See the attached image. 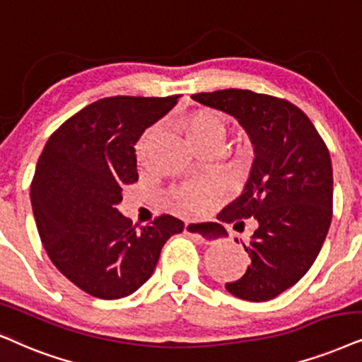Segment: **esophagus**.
<instances>
[{"label":"esophagus","mask_w":362,"mask_h":362,"mask_svg":"<svg viewBox=\"0 0 362 362\" xmlns=\"http://www.w3.org/2000/svg\"><path fill=\"white\" fill-rule=\"evenodd\" d=\"M185 234L192 235L195 240H199V242H205V244H209V242L214 239L212 234L209 232V228L205 227L204 223L194 222V221L185 222Z\"/></svg>","instance_id":"34e87169"}]
</instances>
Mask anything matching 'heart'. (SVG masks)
Masks as SVG:
<instances>
[{
    "mask_svg": "<svg viewBox=\"0 0 362 362\" xmlns=\"http://www.w3.org/2000/svg\"><path fill=\"white\" fill-rule=\"evenodd\" d=\"M180 128L184 130L190 144L202 150H209L217 147V145L222 147L227 135L226 120L218 113L210 112V110H197V112L189 113L180 122ZM153 135L155 128H150L141 139V145L147 144ZM215 190L217 189L214 184H189L178 189L173 197H175L178 207L197 212V210L207 207L215 195Z\"/></svg>",
    "mask_w": 362,
    "mask_h": 362,
    "instance_id": "heart-1",
    "label": "heart"
}]
</instances>
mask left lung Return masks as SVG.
<instances>
[{
	"label": "left lung",
	"instance_id": "8db88e82",
	"mask_svg": "<svg viewBox=\"0 0 362 362\" xmlns=\"http://www.w3.org/2000/svg\"><path fill=\"white\" fill-rule=\"evenodd\" d=\"M192 98L234 117L254 145L244 190L217 218H255L250 240H240L250 265L226 289L244 300H271L303 279L326 240L332 218L329 150L308 115L287 100L237 88ZM207 227L214 239L227 237L222 223Z\"/></svg>",
	"mask_w": 362,
	"mask_h": 362
}]
</instances>
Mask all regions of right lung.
<instances>
[{"mask_svg": "<svg viewBox=\"0 0 362 362\" xmlns=\"http://www.w3.org/2000/svg\"><path fill=\"white\" fill-rule=\"evenodd\" d=\"M178 97L98 100L68 118L40 155L30 195L41 244L86 294L130 296L153 274L163 244L184 230L167 214L136 228L117 209L123 187L139 180L135 144Z\"/></svg>", "mask_w": 362, "mask_h": 362, "instance_id": "1", "label": "right lung"}]
</instances>
